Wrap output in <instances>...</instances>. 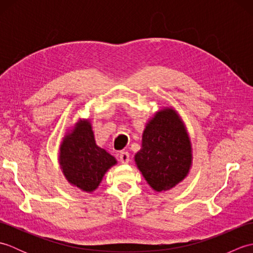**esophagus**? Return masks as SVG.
<instances>
[{"label":"esophagus","instance_id":"obj_1","mask_svg":"<svg viewBox=\"0 0 253 253\" xmlns=\"http://www.w3.org/2000/svg\"><path fill=\"white\" fill-rule=\"evenodd\" d=\"M120 160L123 164H127L129 162V153L127 151H122L120 153Z\"/></svg>","mask_w":253,"mask_h":253}]
</instances>
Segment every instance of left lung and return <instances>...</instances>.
Listing matches in <instances>:
<instances>
[{
  "mask_svg": "<svg viewBox=\"0 0 253 253\" xmlns=\"http://www.w3.org/2000/svg\"><path fill=\"white\" fill-rule=\"evenodd\" d=\"M135 163L157 192L170 190L188 176L192 146L184 121L174 107L165 106L149 118Z\"/></svg>",
  "mask_w": 253,
  "mask_h": 253,
  "instance_id": "obj_1",
  "label": "left lung"
}]
</instances>
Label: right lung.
Segmentation results:
<instances>
[{
    "mask_svg": "<svg viewBox=\"0 0 253 253\" xmlns=\"http://www.w3.org/2000/svg\"><path fill=\"white\" fill-rule=\"evenodd\" d=\"M58 164L69 184L90 193L99 187L106 171L117 161L96 144L89 118H79L62 139Z\"/></svg>",
    "mask_w": 253,
    "mask_h": 253,
    "instance_id": "add662e5",
    "label": "right lung"
}]
</instances>
